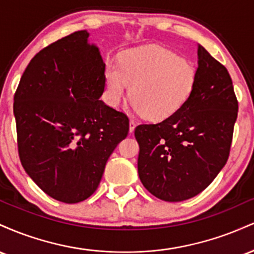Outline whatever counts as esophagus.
Listing matches in <instances>:
<instances>
[{
	"label": "esophagus",
	"instance_id": "34e87169",
	"mask_svg": "<svg viewBox=\"0 0 254 254\" xmlns=\"http://www.w3.org/2000/svg\"><path fill=\"white\" fill-rule=\"evenodd\" d=\"M135 127H136V122L133 121V119H130V127H129L130 133H132L133 131H135Z\"/></svg>",
	"mask_w": 254,
	"mask_h": 254
}]
</instances>
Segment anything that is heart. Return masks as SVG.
I'll use <instances>...</instances> for the list:
<instances>
[{
	"label": "heart",
	"instance_id": "obj_1",
	"mask_svg": "<svg viewBox=\"0 0 254 254\" xmlns=\"http://www.w3.org/2000/svg\"><path fill=\"white\" fill-rule=\"evenodd\" d=\"M107 99L118 106L130 88L132 109L150 121H162L188 103L196 87L197 70L190 61L160 46L130 50L121 65L109 62L105 69Z\"/></svg>",
	"mask_w": 254,
	"mask_h": 254
}]
</instances>
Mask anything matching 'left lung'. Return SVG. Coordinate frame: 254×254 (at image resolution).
Here are the masks:
<instances>
[{
  "instance_id": "1",
  "label": "left lung",
  "mask_w": 254,
  "mask_h": 254,
  "mask_svg": "<svg viewBox=\"0 0 254 254\" xmlns=\"http://www.w3.org/2000/svg\"><path fill=\"white\" fill-rule=\"evenodd\" d=\"M196 87L188 103L157 124L135 129L142 184L166 202L197 196L226 165L238 100L226 66L198 44Z\"/></svg>"
}]
</instances>
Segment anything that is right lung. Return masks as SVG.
<instances>
[{"mask_svg": "<svg viewBox=\"0 0 254 254\" xmlns=\"http://www.w3.org/2000/svg\"><path fill=\"white\" fill-rule=\"evenodd\" d=\"M87 31L31 60L14 95L20 161L46 194L78 203L94 193L129 119L100 100L105 66Z\"/></svg>", "mask_w": 254, "mask_h": 254, "instance_id": "obj_1", "label": "right lung"}]
</instances>
